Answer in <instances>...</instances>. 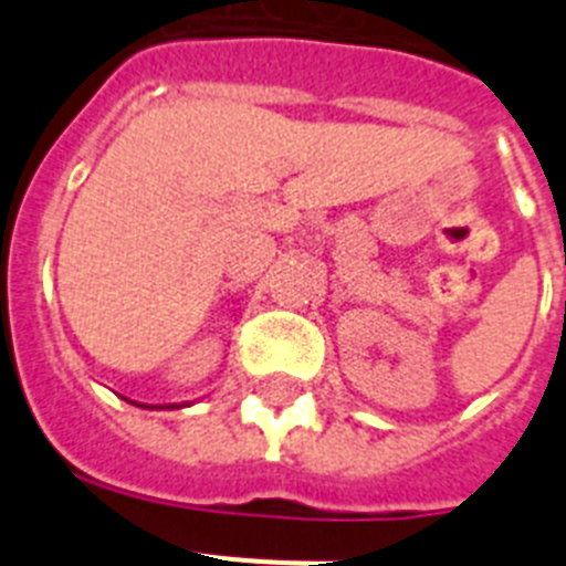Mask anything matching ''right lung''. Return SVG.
Returning <instances> with one entry per match:
<instances>
[{
    "instance_id": "add662e5",
    "label": "right lung",
    "mask_w": 566,
    "mask_h": 566,
    "mask_svg": "<svg viewBox=\"0 0 566 566\" xmlns=\"http://www.w3.org/2000/svg\"><path fill=\"white\" fill-rule=\"evenodd\" d=\"M142 408H149V405H142ZM169 408H175V405H169Z\"/></svg>"
}]
</instances>
